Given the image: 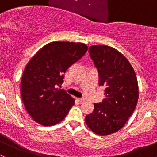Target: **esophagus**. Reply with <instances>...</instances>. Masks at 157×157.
<instances>
[{
	"label": "esophagus",
	"instance_id": "34e87169",
	"mask_svg": "<svg viewBox=\"0 0 157 157\" xmlns=\"http://www.w3.org/2000/svg\"><path fill=\"white\" fill-rule=\"evenodd\" d=\"M77 101H78L80 103H82V102H85V99L84 98H78V99H77Z\"/></svg>",
	"mask_w": 157,
	"mask_h": 157
}]
</instances>
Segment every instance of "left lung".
<instances>
[{
    "label": "left lung",
    "instance_id": "1",
    "mask_svg": "<svg viewBox=\"0 0 157 157\" xmlns=\"http://www.w3.org/2000/svg\"><path fill=\"white\" fill-rule=\"evenodd\" d=\"M89 54L99 74V85L105 86V98L94 103L85 118L95 134L109 135L119 131L132 115L138 101L137 79L127 58L107 45H92Z\"/></svg>",
    "mask_w": 157,
    "mask_h": 157
}]
</instances>
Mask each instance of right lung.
Returning <instances> with one entry per match:
<instances>
[{
  "mask_svg": "<svg viewBox=\"0 0 157 157\" xmlns=\"http://www.w3.org/2000/svg\"><path fill=\"white\" fill-rule=\"evenodd\" d=\"M80 42H53L42 47L29 61L21 80L22 99L28 113L43 126L62 121L74 105L64 90V73L87 52Z\"/></svg>",
  "mask_w": 157,
  "mask_h": 157,
  "instance_id": "1",
  "label": "right lung"
}]
</instances>
